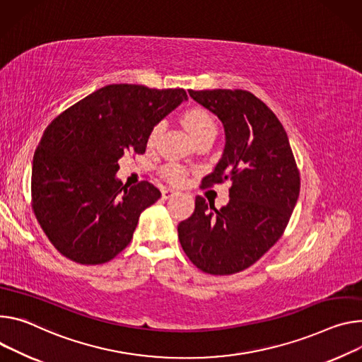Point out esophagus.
I'll return each instance as SVG.
<instances>
[{"mask_svg":"<svg viewBox=\"0 0 362 362\" xmlns=\"http://www.w3.org/2000/svg\"><path fill=\"white\" fill-rule=\"evenodd\" d=\"M175 194H177V192H175L172 189H163V192H161L163 199H170L172 196H175Z\"/></svg>","mask_w":362,"mask_h":362,"instance_id":"obj_1","label":"esophagus"}]
</instances>
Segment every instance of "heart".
Masks as SVG:
<instances>
[{
  "instance_id": "heart-1",
  "label": "heart",
  "mask_w": 362,
  "mask_h": 362,
  "mask_svg": "<svg viewBox=\"0 0 362 362\" xmlns=\"http://www.w3.org/2000/svg\"><path fill=\"white\" fill-rule=\"evenodd\" d=\"M183 127L189 131V134L192 139L196 141L202 137L206 136H215L216 134V124L211 114L206 110L202 108H192L183 112L180 118ZM163 131V124H156L151 129V133L148 136V146H154L158 136ZM164 176H166L170 182L173 183H182L185 179V170L180 166H176V164H169V166L164 168L163 170Z\"/></svg>"
}]
</instances>
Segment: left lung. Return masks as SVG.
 Masks as SVG:
<instances>
[{
    "instance_id": "left-lung-1",
    "label": "left lung",
    "mask_w": 362,
    "mask_h": 362,
    "mask_svg": "<svg viewBox=\"0 0 362 362\" xmlns=\"http://www.w3.org/2000/svg\"><path fill=\"white\" fill-rule=\"evenodd\" d=\"M223 124L225 148L204 187L231 180L229 202L216 209L196 196L177 226L180 245L204 273H240L283 235L300 192V173L276 114L244 89L189 90Z\"/></svg>"
}]
</instances>
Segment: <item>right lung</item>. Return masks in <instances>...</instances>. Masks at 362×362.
<instances>
[{
	"mask_svg": "<svg viewBox=\"0 0 362 362\" xmlns=\"http://www.w3.org/2000/svg\"><path fill=\"white\" fill-rule=\"evenodd\" d=\"M185 89L108 85L57 115L33 157L31 206L53 247L83 266L104 264L133 238L160 190L115 177L124 154L146 153L148 136Z\"/></svg>",
	"mask_w": 362,
	"mask_h": 362,
	"instance_id": "add662e5",
	"label": "right lung"
}]
</instances>
